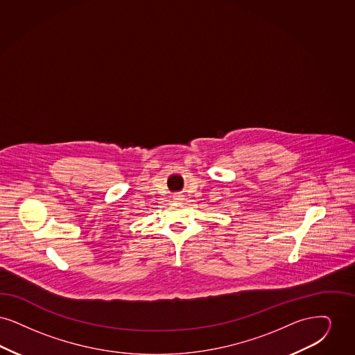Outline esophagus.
<instances>
[{
  "instance_id": "obj_1",
  "label": "esophagus",
  "mask_w": 355,
  "mask_h": 355,
  "mask_svg": "<svg viewBox=\"0 0 355 355\" xmlns=\"http://www.w3.org/2000/svg\"><path fill=\"white\" fill-rule=\"evenodd\" d=\"M176 200H182V196H176Z\"/></svg>"
}]
</instances>
